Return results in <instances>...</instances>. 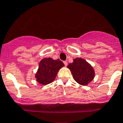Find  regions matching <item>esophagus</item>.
<instances>
[{
	"label": "esophagus",
	"mask_w": 123,
	"mask_h": 123,
	"mask_svg": "<svg viewBox=\"0 0 123 123\" xmlns=\"http://www.w3.org/2000/svg\"><path fill=\"white\" fill-rule=\"evenodd\" d=\"M63 63H64V65H65V66H67L68 62H67V61H65V62H63Z\"/></svg>",
	"instance_id": "1"
}]
</instances>
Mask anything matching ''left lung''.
I'll use <instances>...</instances> for the list:
<instances>
[{
	"mask_svg": "<svg viewBox=\"0 0 123 123\" xmlns=\"http://www.w3.org/2000/svg\"><path fill=\"white\" fill-rule=\"evenodd\" d=\"M67 67L70 70L74 80L82 86H87L95 77L93 67L81 58H75L73 63H69Z\"/></svg>",
	"mask_w": 123,
	"mask_h": 123,
	"instance_id": "1",
	"label": "left lung"
}]
</instances>
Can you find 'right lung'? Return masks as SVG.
Segmentation results:
<instances>
[{
    "label": "right lung",
    "mask_w": 123,
    "mask_h": 123,
    "mask_svg": "<svg viewBox=\"0 0 123 123\" xmlns=\"http://www.w3.org/2000/svg\"><path fill=\"white\" fill-rule=\"evenodd\" d=\"M63 63L59 59L45 58L40 61L39 68L35 75L36 81L42 85H47L54 81L57 73L64 67Z\"/></svg>",
    "instance_id": "1"
}]
</instances>
